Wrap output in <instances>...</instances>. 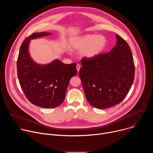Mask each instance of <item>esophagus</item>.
Instances as JSON below:
<instances>
[{
  "label": "esophagus",
  "instance_id": "1",
  "mask_svg": "<svg viewBox=\"0 0 153 153\" xmlns=\"http://www.w3.org/2000/svg\"><path fill=\"white\" fill-rule=\"evenodd\" d=\"M76 68H77V72L79 73V70H80V65H77V66H76Z\"/></svg>",
  "mask_w": 153,
  "mask_h": 153
}]
</instances>
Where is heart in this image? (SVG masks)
<instances>
[{"label":"heart","instance_id":"obj_1","mask_svg":"<svg viewBox=\"0 0 153 153\" xmlns=\"http://www.w3.org/2000/svg\"><path fill=\"white\" fill-rule=\"evenodd\" d=\"M106 45V39L103 35L87 34L73 37L70 41L73 50L81 51V55L86 59L98 56Z\"/></svg>","mask_w":153,"mask_h":153}]
</instances>
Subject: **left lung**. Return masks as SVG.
I'll list each match as a JSON object with an SVG mask.
<instances>
[{
	"instance_id": "8db88e82",
	"label": "left lung",
	"mask_w": 153,
	"mask_h": 153,
	"mask_svg": "<svg viewBox=\"0 0 153 153\" xmlns=\"http://www.w3.org/2000/svg\"><path fill=\"white\" fill-rule=\"evenodd\" d=\"M116 46L93 59L83 57L79 70L83 91L93 106L106 109L120 103L131 87L135 67L131 50L119 35Z\"/></svg>"
}]
</instances>
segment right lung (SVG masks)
<instances>
[{"label":"right lung","instance_id":"1","mask_svg":"<svg viewBox=\"0 0 153 153\" xmlns=\"http://www.w3.org/2000/svg\"><path fill=\"white\" fill-rule=\"evenodd\" d=\"M50 34L35 33L27 37L20 46L17 61V76L25 96L33 104L45 108H56L63 103L69 81L77 73L76 63L65 64L56 59L41 65L31 57L30 40Z\"/></svg>","mask_w":153,"mask_h":153}]
</instances>
